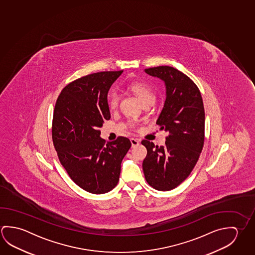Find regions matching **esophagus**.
I'll use <instances>...</instances> for the list:
<instances>
[{
    "mask_svg": "<svg viewBox=\"0 0 255 255\" xmlns=\"http://www.w3.org/2000/svg\"><path fill=\"white\" fill-rule=\"evenodd\" d=\"M130 143H131V146H138V144L140 143V139H138V138H130Z\"/></svg>",
    "mask_w": 255,
    "mask_h": 255,
    "instance_id": "obj_1",
    "label": "esophagus"
}]
</instances>
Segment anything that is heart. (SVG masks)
<instances>
[{"label": "heart", "mask_w": 255, "mask_h": 255, "mask_svg": "<svg viewBox=\"0 0 255 255\" xmlns=\"http://www.w3.org/2000/svg\"><path fill=\"white\" fill-rule=\"evenodd\" d=\"M128 89L131 92H133L136 96L138 97L139 101H141L142 104H146L147 102L154 101L155 100V95L152 90V88L142 82H132L128 84ZM120 101V96L118 92L116 91H110L108 94V106L110 109H116Z\"/></svg>", "instance_id": "heart-1"}]
</instances>
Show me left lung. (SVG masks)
Returning a JSON list of instances; mask_svg holds the SVG:
<instances>
[{
	"instance_id": "left-lung-1",
	"label": "left lung",
	"mask_w": 255,
	"mask_h": 255,
	"mask_svg": "<svg viewBox=\"0 0 255 255\" xmlns=\"http://www.w3.org/2000/svg\"><path fill=\"white\" fill-rule=\"evenodd\" d=\"M145 72L163 80L166 100L156 121L167 131L164 146L142 140L147 154L142 163L146 182L160 191L178 187L195 167L205 142V109L192 80L174 67H150Z\"/></svg>"
}]
</instances>
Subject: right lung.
Wrapping results in <instances>:
<instances>
[{"label":"right lung","instance_id":"1","mask_svg":"<svg viewBox=\"0 0 255 255\" xmlns=\"http://www.w3.org/2000/svg\"><path fill=\"white\" fill-rule=\"evenodd\" d=\"M121 71L94 73L63 88L55 104L51 135L59 162L71 180L92 194L112 190L131 146L119 136L106 144L101 128L110 119L108 92Z\"/></svg>","mask_w":255,"mask_h":255}]
</instances>
